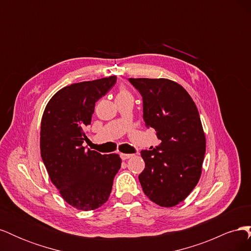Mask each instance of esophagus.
<instances>
[{"mask_svg":"<svg viewBox=\"0 0 251 251\" xmlns=\"http://www.w3.org/2000/svg\"><path fill=\"white\" fill-rule=\"evenodd\" d=\"M132 156H133L132 154H124V153L120 154V158L123 159V160H127V159L131 158Z\"/></svg>","mask_w":251,"mask_h":251,"instance_id":"1","label":"esophagus"}]
</instances>
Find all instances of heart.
I'll list each match as a JSON object with an SVG mask.
<instances>
[{"mask_svg":"<svg viewBox=\"0 0 251 251\" xmlns=\"http://www.w3.org/2000/svg\"><path fill=\"white\" fill-rule=\"evenodd\" d=\"M126 96H131V94L127 92V91H126L125 89H121L120 91H119V93L117 94V97H126ZM116 97V98H117Z\"/></svg>","mask_w":251,"mask_h":251,"instance_id":"1","label":"heart"}]
</instances>
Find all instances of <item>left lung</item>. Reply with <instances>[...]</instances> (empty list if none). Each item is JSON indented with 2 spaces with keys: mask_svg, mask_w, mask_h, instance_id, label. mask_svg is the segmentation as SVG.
<instances>
[{
  "mask_svg": "<svg viewBox=\"0 0 251 251\" xmlns=\"http://www.w3.org/2000/svg\"><path fill=\"white\" fill-rule=\"evenodd\" d=\"M139 91L143 120L160 144L141 151L146 168L139 175L151 201L172 207L183 201L198 183L205 155V135L198 109L186 90L165 78H128Z\"/></svg>",
  "mask_w": 251,
  "mask_h": 251,
  "instance_id": "1",
  "label": "left lung"
}]
</instances>
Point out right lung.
Here are the masks:
<instances>
[{
    "label": "right lung",
    "instance_id": "obj_1",
    "mask_svg": "<svg viewBox=\"0 0 251 251\" xmlns=\"http://www.w3.org/2000/svg\"><path fill=\"white\" fill-rule=\"evenodd\" d=\"M116 76L73 83L53 95L41 123V156L64 200L80 210L96 209L109 199L121 159L82 147L95 102Z\"/></svg>",
    "mask_w": 251,
    "mask_h": 251
}]
</instances>
